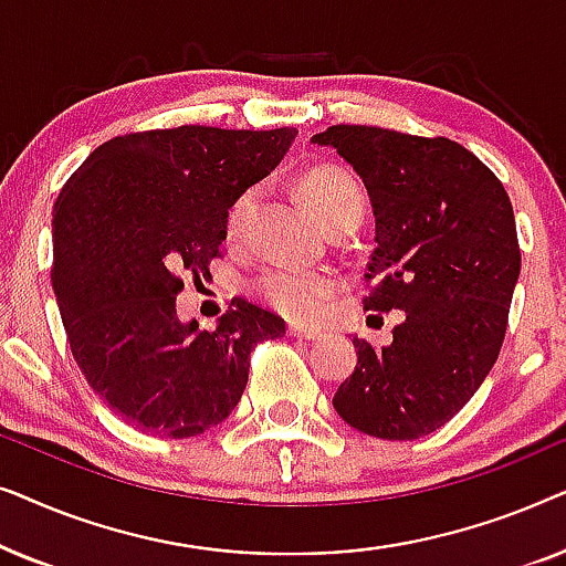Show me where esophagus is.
Segmentation results:
<instances>
[{
	"label": "esophagus",
	"mask_w": 566,
	"mask_h": 566,
	"mask_svg": "<svg viewBox=\"0 0 566 566\" xmlns=\"http://www.w3.org/2000/svg\"><path fill=\"white\" fill-rule=\"evenodd\" d=\"M289 335L296 339H316L319 337V332L314 327H304V324H289Z\"/></svg>",
	"instance_id": "esophagus-1"
}]
</instances>
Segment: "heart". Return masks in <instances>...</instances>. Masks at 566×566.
Segmentation results:
<instances>
[{"label":"heart","instance_id":"1","mask_svg":"<svg viewBox=\"0 0 566 566\" xmlns=\"http://www.w3.org/2000/svg\"><path fill=\"white\" fill-rule=\"evenodd\" d=\"M258 188H247L231 200L227 211L229 244H242L250 227L252 211L258 206ZM298 196L304 198L308 211L324 229L343 227V223H358L363 216V190L358 180L343 167L319 165L301 175ZM260 296L268 301L275 312L291 319H314L322 308L335 296L339 283L327 270H298V268H270L258 281Z\"/></svg>","mask_w":566,"mask_h":566}]
</instances>
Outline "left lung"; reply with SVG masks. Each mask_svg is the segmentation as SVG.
I'll return each instance as SVG.
<instances>
[{"mask_svg": "<svg viewBox=\"0 0 566 566\" xmlns=\"http://www.w3.org/2000/svg\"><path fill=\"white\" fill-rule=\"evenodd\" d=\"M312 142L360 175L374 206L363 304L405 314L391 345L353 337L358 366L332 405L366 436H430L474 397L500 355L521 275L513 206L492 169L451 138L329 126Z\"/></svg>", "mask_w": 566, "mask_h": 566, "instance_id": "8db88e82", "label": "left lung"}]
</instances>
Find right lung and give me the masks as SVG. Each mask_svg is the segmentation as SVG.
Instances as JSON below:
<instances>
[{"label": "right lung", "mask_w": 566, "mask_h": 566, "mask_svg": "<svg viewBox=\"0 0 566 566\" xmlns=\"http://www.w3.org/2000/svg\"><path fill=\"white\" fill-rule=\"evenodd\" d=\"M296 128L177 126L115 136L53 206V268L69 347L92 391L130 428L192 438L227 420L250 353L285 335L273 312L231 298L213 332L180 322L182 275L221 258L239 192L281 165Z\"/></svg>", "instance_id": "add662e5"}]
</instances>
